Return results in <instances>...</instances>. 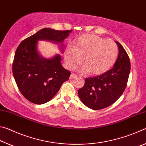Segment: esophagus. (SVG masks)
Instances as JSON below:
<instances>
[{
    "instance_id": "1",
    "label": "esophagus",
    "mask_w": 146,
    "mask_h": 146,
    "mask_svg": "<svg viewBox=\"0 0 146 146\" xmlns=\"http://www.w3.org/2000/svg\"><path fill=\"white\" fill-rule=\"evenodd\" d=\"M76 75H75V74L71 73L70 76V79H74L75 78H76Z\"/></svg>"
}]
</instances>
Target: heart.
Returning <instances> with one entry per match:
<instances>
[{"label":"heart","instance_id":"b5f03b06","mask_svg":"<svg viewBox=\"0 0 146 146\" xmlns=\"http://www.w3.org/2000/svg\"><path fill=\"white\" fill-rule=\"evenodd\" d=\"M118 49L111 40H105L96 35L86 34L79 36L64 51V58L67 67L75 70L82 61L83 73L94 75L105 73L114 65L118 57Z\"/></svg>","mask_w":146,"mask_h":146}]
</instances>
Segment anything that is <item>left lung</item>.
<instances>
[{"label": "left lung", "mask_w": 146, "mask_h": 146, "mask_svg": "<svg viewBox=\"0 0 146 146\" xmlns=\"http://www.w3.org/2000/svg\"><path fill=\"white\" fill-rule=\"evenodd\" d=\"M118 45V58L113 68L105 73L86 78L84 86L79 89L78 95L82 103L94 110H102L113 104L126 88L130 73V60L123 46Z\"/></svg>", "instance_id": "8db88e82"}]
</instances>
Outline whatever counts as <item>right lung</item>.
Returning a JSON list of instances; mask_svg holds the SVG:
<instances>
[{
    "mask_svg": "<svg viewBox=\"0 0 146 146\" xmlns=\"http://www.w3.org/2000/svg\"><path fill=\"white\" fill-rule=\"evenodd\" d=\"M71 31L44 28L19 44L12 71L19 91L29 102L35 104L48 102L57 93L62 84L68 80L71 74L62 66L58 54L49 59L42 57L38 53V41L48 40L59 44Z\"/></svg>",
    "mask_w": 146,
    "mask_h": 146,
    "instance_id": "right-lung-1",
    "label": "right lung"
}]
</instances>
